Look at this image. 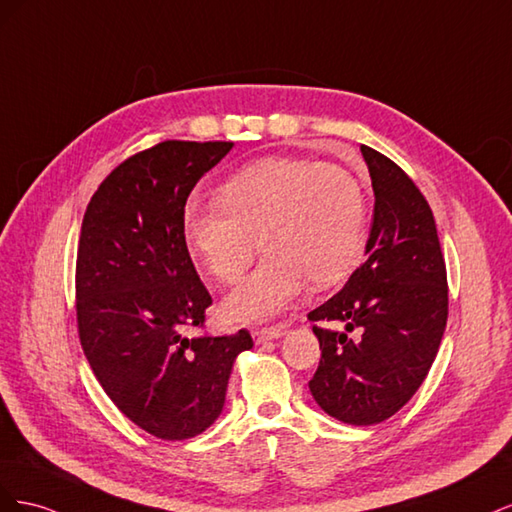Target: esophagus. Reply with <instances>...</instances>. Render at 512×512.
Instances as JSON below:
<instances>
[{"mask_svg": "<svg viewBox=\"0 0 512 512\" xmlns=\"http://www.w3.org/2000/svg\"><path fill=\"white\" fill-rule=\"evenodd\" d=\"M284 333H286L284 327H269V329L252 331V337L256 344H265V342H273V339H280Z\"/></svg>", "mask_w": 512, "mask_h": 512, "instance_id": "obj_1", "label": "esophagus"}]
</instances>
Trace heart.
Wrapping results in <instances>:
<instances>
[{
	"label": "heart",
	"mask_w": 512,
	"mask_h": 512,
	"mask_svg": "<svg viewBox=\"0 0 512 512\" xmlns=\"http://www.w3.org/2000/svg\"><path fill=\"white\" fill-rule=\"evenodd\" d=\"M367 207L346 168L307 158H262L232 175L218 205H190L181 232L190 254L215 280L237 282L256 250V271L224 299L230 322H262L299 297L305 282H342L361 258Z\"/></svg>",
	"instance_id": "obj_1"
}]
</instances>
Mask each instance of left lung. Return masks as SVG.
Listing matches in <instances>:
<instances>
[{"instance_id":"obj_1","label":"left lung","mask_w":512,"mask_h":512,"mask_svg":"<svg viewBox=\"0 0 512 512\" xmlns=\"http://www.w3.org/2000/svg\"><path fill=\"white\" fill-rule=\"evenodd\" d=\"M361 153L376 198L367 260L307 314L346 329L314 327L322 356L309 391L337 421L378 425L404 408L429 374L446 329L448 288L425 196L393 160L367 145Z\"/></svg>"}]
</instances>
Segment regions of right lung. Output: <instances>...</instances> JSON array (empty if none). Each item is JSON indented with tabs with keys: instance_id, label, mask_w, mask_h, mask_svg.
Masks as SVG:
<instances>
[{
	"instance_id": "add662e5",
	"label": "right lung",
	"mask_w": 512,
	"mask_h": 512,
	"mask_svg": "<svg viewBox=\"0 0 512 512\" xmlns=\"http://www.w3.org/2000/svg\"><path fill=\"white\" fill-rule=\"evenodd\" d=\"M232 143L164 141L119 164L87 205L76 256V320L98 382L134 425L188 440L224 410L237 356L254 346L241 329L203 327L211 294L183 241L185 203Z\"/></svg>"
}]
</instances>
